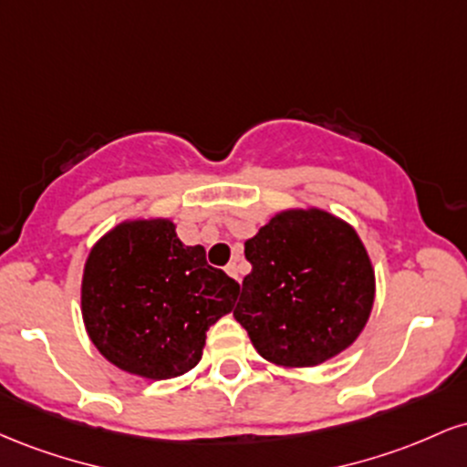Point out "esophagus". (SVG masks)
<instances>
[{"mask_svg": "<svg viewBox=\"0 0 467 467\" xmlns=\"http://www.w3.org/2000/svg\"><path fill=\"white\" fill-rule=\"evenodd\" d=\"M226 272H228V275L233 276V278H237V281H241V278H239V265L234 264V261H233V264L226 265Z\"/></svg>", "mask_w": 467, "mask_h": 467, "instance_id": "esophagus-1", "label": "esophagus"}]
</instances>
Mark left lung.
<instances>
[{"label": "left lung", "mask_w": 467, "mask_h": 467, "mask_svg": "<svg viewBox=\"0 0 467 467\" xmlns=\"http://www.w3.org/2000/svg\"><path fill=\"white\" fill-rule=\"evenodd\" d=\"M252 272L233 316L281 367H314L360 336L375 276L360 237L323 211H287L245 241Z\"/></svg>", "instance_id": "obj_1"}]
</instances>
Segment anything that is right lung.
I'll use <instances>...</instances> for the list:
<instances>
[{"label":"right lung","mask_w":467,"mask_h":467,"mask_svg":"<svg viewBox=\"0 0 467 467\" xmlns=\"http://www.w3.org/2000/svg\"><path fill=\"white\" fill-rule=\"evenodd\" d=\"M239 283L184 245L166 219L127 222L85 264L80 305L88 334L122 371L169 379L202 360L208 327L233 312Z\"/></svg>","instance_id":"right-lung-1"}]
</instances>
